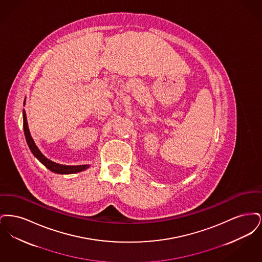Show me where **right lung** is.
Masks as SVG:
<instances>
[{"label":"right lung","instance_id":"1","mask_svg":"<svg viewBox=\"0 0 262 262\" xmlns=\"http://www.w3.org/2000/svg\"><path fill=\"white\" fill-rule=\"evenodd\" d=\"M24 129H25V136L26 138V142L29 146V148L31 150V152L33 153V155L37 158L38 160L40 162L42 163L46 168H48L50 171L56 173V174H75V173H78V172H81V171H84L86 170L88 168H89V165H77V166H68V165H61V164H58V163L53 162L49 160L48 158H46L42 153L41 151L38 149L36 144L34 143V140L33 138L30 136V132H29V128H28V124H27V120H26V114L25 111L24 110Z\"/></svg>","mask_w":262,"mask_h":262}]
</instances>
